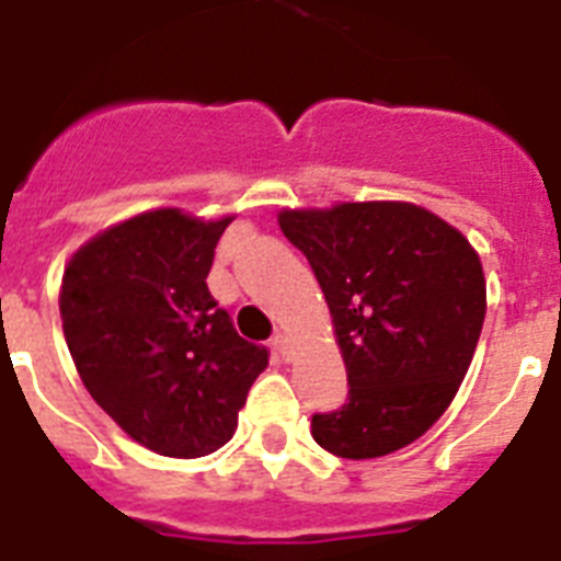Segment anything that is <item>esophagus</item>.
<instances>
[{"instance_id": "1", "label": "esophagus", "mask_w": 561, "mask_h": 561, "mask_svg": "<svg viewBox=\"0 0 561 561\" xmlns=\"http://www.w3.org/2000/svg\"><path fill=\"white\" fill-rule=\"evenodd\" d=\"M272 351L284 358V362H289V358H293V342H289V335L277 333L275 339H272Z\"/></svg>"}]
</instances>
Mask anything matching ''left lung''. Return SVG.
<instances>
[{
	"label": "left lung",
	"instance_id": "obj_1",
	"mask_svg": "<svg viewBox=\"0 0 561 561\" xmlns=\"http://www.w3.org/2000/svg\"><path fill=\"white\" fill-rule=\"evenodd\" d=\"M333 316L347 402L312 414L339 458H382L414 443L455 400L486 316L481 260L458 228L408 203L284 210Z\"/></svg>",
	"mask_w": 561,
	"mask_h": 561
}]
</instances>
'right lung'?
Here are the masks:
<instances>
[{
    "label": "right lung",
    "mask_w": 561,
    "mask_h": 561,
    "mask_svg": "<svg viewBox=\"0 0 561 561\" xmlns=\"http://www.w3.org/2000/svg\"><path fill=\"white\" fill-rule=\"evenodd\" d=\"M228 222L147 210L89 240L62 275V333L87 391L168 458L226 446L268 365L205 284Z\"/></svg>",
    "instance_id": "add662e5"
}]
</instances>
